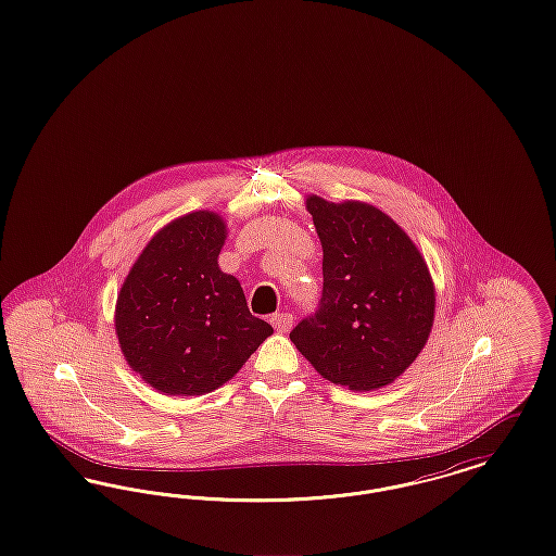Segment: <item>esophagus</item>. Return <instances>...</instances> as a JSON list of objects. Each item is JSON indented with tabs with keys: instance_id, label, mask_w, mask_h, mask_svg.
<instances>
[{
	"instance_id": "esophagus-1",
	"label": "esophagus",
	"mask_w": 556,
	"mask_h": 556,
	"mask_svg": "<svg viewBox=\"0 0 556 556\" xmlns=\"http://www.w3.org/2000/svg\"><path fill=\"white\" fill-rule=\"evenodd\" d=\"M270 325H273L275 331H279V333H288L291 329V325H293V317H291L290 313H275V315L270 317Z\"/></svg>"
}]
</instances>
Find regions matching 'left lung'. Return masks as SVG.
<instances>
[{"label":"left lung","instance_id":"8db88e82","mask_svg":"<svg viewBox=\"0 0 556 556\" xmlns=\"http://www.w3.org/2000/svg\"><path fill=\"white\" fill-rule=\"evenodd\" d=\"M306 208L323 245V293L290 340L338 386H388L419 356L433 325L435 293L424 256L369 204L311 195Z\"/></svg>","mask_w":556,"mask_h":556}]
</instances>
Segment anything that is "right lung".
Returning a JSON list of instances; mask_svg holds the SVG:
<instances>
[{
  "label": "right lung",
  "instance_id": "1",
  "mask_svg": "<svg viewBox=\"0 0 556 556\" xmlns=\"http://www.w3.org/2000/svg\"><path fill=\"white\" fill-rule=\"evenodd\" d=\"M225 223L191 212L159 231L127 275L116 336L135 372L166 396H200L229 381L273 333L233 275L218 268Z\"/></svg>",
  "mask_w": 556,
  "mask_h": 556
}]
</instances>
